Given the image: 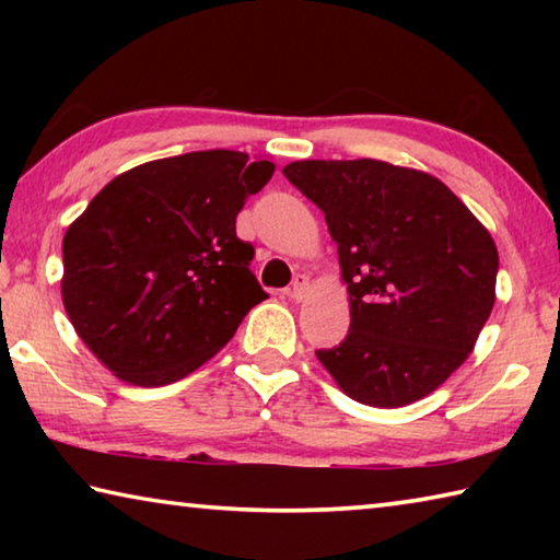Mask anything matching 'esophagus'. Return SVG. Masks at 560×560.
<instances>
[{"label":"esophagus","mask_w":560,"mask_h":560,"mask_svg":"<svg viewBox=\"0 0 560 560\" xmlns=\"http://www.w3.org/2000/svg\"><path fill=\"white\" fill-rule=\"evenodd\" d=\"M306 291H308V277H306V273H296V277H293V281H291V287H289V296L293 301H301L303 296H306Z\"/></svg>","instance_id":"34e87169"}]
</instances>
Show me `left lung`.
<instances>
[{"instance_id": "left-lung-1", "label": "left lung", "mask_w": 560, "mask_h": 560, "mask_svg": "<svg viewBox=\"0 0 560 560\" xmlns=\"http://www.w3.org/2000/svg\"><path fill=\"white\" fill-rule=\"evenodd\" d=\"M283 177L326 214L350 293L348 336L316 355L340 390L402 407L467 360L494 308L491 234L438 177L381 160H299Z\"/></svg>"}]
</instances>
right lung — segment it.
<instances>
[{
  "label": "right lung",
  "mask_w": 560,
  "mask_h": 560,
  "mask_svg": "<svg viewBox=\"0 0 560 560\" xmlns=\"http://www.w3.org/2000/svg\"><path fill=\"white\" fill-rule=\"evenodd\" d=\"M269 160L197 150L138 165L101 189L63 236V306L120 381L170 385L230 343L269 296L236 214Z\"/></svg>",
  "instance_id": "obj_1"
}]
</instances>
